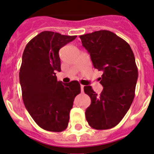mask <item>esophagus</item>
Here are the masks:
<instances>
[{
    "mask_svg": "<svg viewBox=\"0 0 154 154\" xmlns=\"http://www.w3.org/2000/svg\"><path fill=\"white\" fill-rule=\"evenodd\" d=\"M84 85H80V89H81V92H84Z\"/></svg>",
    "mask_w": 154,
    "mask_h": 154,
    "instance_id": "obj_1",
    "label": "esophagus"
}]
</instances>
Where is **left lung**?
Returning a JSON list of instances; mask_svg holds the SVG:
<instances>
[{"mask_svg":"<svg viewBox=\"0 0 154 154\" xmlns=\"http://www.w3.org/2000/svg\"><path fill=\"white\" fill-rule=\"evenodd\" d=\"M91 55L94 68L103 71L100 95L91 86L84 87L91 99L85 116L92 128L106 130L117 126L131 107L135 96L138 70L131 46L114 33L98 30L80 36Z\"/></svg>","mask_w":154,"mask_h":154,"instance_id":"obj_1","label":"left lung"}]
</instances>
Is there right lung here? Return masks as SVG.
I'll use <instances>...</instances> for the list:
<instances>
[{
	"label": "right lung",
	"mask_w": 154,
	"mask_h": 154,
	"mask_svg": "<svg viewBox=\"0 0 154 154\" xmlns=\"http://www.w3.org/2000/svg\"><path fill=\"white\" fill-rule=\"evenodd\" d=\"M76 37L43 31L29 41L22 56L19 78L24 106L37 125L51 132L67 128L80 93L78 81L63 84L56 76L61 70L59 50Z\"/></svg>",
	"instance_id": "add662e5"
}]
</instances>
